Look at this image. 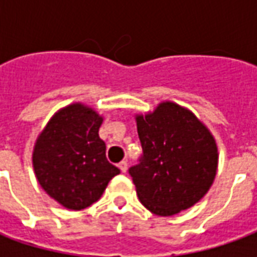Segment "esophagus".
I'll return each mask as SVG.
<instances>
[{
  "mask_svg": "<svg viewBox=\"0 0 257 257\" xmlns=\"http://www.w3.org/2000/svg\"><path fill=\"white\" fill-rule=\"evenodd\" d=\"M118 168L121 169V172L125 173V172H126V169H128V162L123 160V161H121L119 164H118Z\"/></svg>",
  "mask_w": 257,
  "mask_h": 257,
  "instance_id": "esophagus-1",
  "label": "esophagus"
}]
</instances>
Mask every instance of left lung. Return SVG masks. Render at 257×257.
<instances>
[{
	"instance_id": "obj_1",
	"label": "left lung",
	"mask_w": 257,
	"mask_h": 257,
	"mask_svg": "<svg viewBox=\"0 0 257 257\" xmlns=\"http://www.w3.org/2000/svg\"><path fill=\"white\" fill-rule=\"evenodd\" d=\"M143 154L129 168L140 202L158 216L189 209L204 197L217 169L215 139L193 112L165 101L138 115Z\"/></svg>"
}]
</instances>
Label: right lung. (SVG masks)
<instances>
[{"label": "right lung", "instance_id": "obj_1", "mask_svg": "<svg viewBox=\"0 0 257 257\" xmlns=\"http://www.w3.org/2000/svg\"><path fill=\"white\" fill-rule=\"evenodd\" d=\"M101 121L89 107L71 104L56 112L37 139L33 165L38 183L67 209L90 206L119 173L107 161Z\"/></svg>", "mask_w": 257, "mask_h": 257}]
</instances>
